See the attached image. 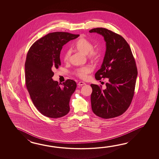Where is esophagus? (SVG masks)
<instances>
[{
    "label": "esophagus",
    "mask_w": 159,
    "mask_h": 159,
    "mask_svg": "<svg viewBox=\"0 0 159 159\" xmlns=\"http://www.w3.org/2000/svg\"><path fill=\"white\" fill-rule=\"evenodd\" d=\"M86 84L84 83V82L80 81V82H78V85H79V86H82V85H84V84Z\"/></svg>",
    "instance_id": "esophagus-1"
}]
</instances>
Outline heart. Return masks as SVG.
Masks as SVG:
<instances>
[{
    "label": "heart",
    "mask_w": 159,
    "mask_h": 159,
    "mask_svg": "<svg viewBox=\"0 0 159 159\" xmlns=\"http://www.w3.org/2000/svg\"><path fill=\"white\" fill-rule=\"evenodd\" d=\"M75 48L83 54H86L88 59L92 62H97L101 57V50L99 48H93V44L90 41L84 37H81L76 41L75 44ZM70 51H67L64 56L65 61L69 60L70 57ZM92 71L90 66H85L77 68L75 70V74L76 76L82 79H85L88 75Z\"/></svg>",
    "instance_id": "heart-1"
}]
</instances>
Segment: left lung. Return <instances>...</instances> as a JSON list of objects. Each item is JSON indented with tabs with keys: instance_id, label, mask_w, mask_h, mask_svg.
Here are the masks:
<instances>
[{
	"instance_id": "1",
	"label": "left lung",
	"mask_w": 159,
	"mask_h": 159,
	"mask_svg": "<svg viewBox=\"0 0 159 159\" xmlns=\"http://www.w3.org/2000/svg\"><path fill=\"white\" fill-rule=\"evenodd\" d=\"M102 34L106 42V51L101 68L95 75L97 80L108 78L106 89L91 84V108L103 119L122 115L131 103L135 94L138 69L129 44L120 34L105 28L89 30Z\"/></svg>"
}]
</instances>
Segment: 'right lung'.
<instances>
[{
  "mask_svg": "<svg viewBox=\"0 0 159 159\" xmlns=\"http://www.w3.org/2000/svg\"><path fill=\"white\" fill-rule=\"evenodd\" d=\"M79 36L65 32L49 33L34 42L27 53L26 87L37 110L48 118H61L70 111L69 102L77 84L72 80L58 84L52 78V70L61 65L60 54L64 45Z\"/></svg>",
  "mask_w": 159,
  "mask_h": 159,
  "instance_id": "1",
  "label": "right lung"
}]
</instances>
